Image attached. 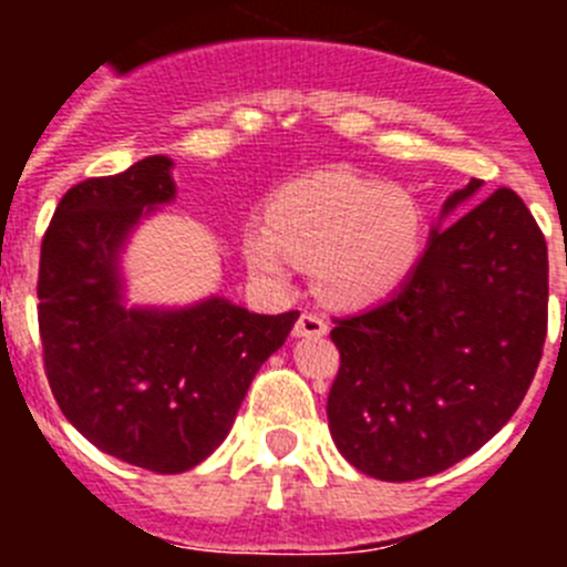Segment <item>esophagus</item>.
Masks as SVG:
<instances>
[{
    "label": "esophagus",
    "instance_id": "34e87169",
    "mask_svg": "<svg viewBox=\"0 0 567 567\" xmlns=\"http://www.w3.org/2000/svg\"><path fill=\"white\" fill-rule=\"evenodd\" d=\"M329 332L327 320L320 318V315H312V312H303L298 318V323H295V338H323V334Z\"/></svg>",
    "mask_w": 567,
    "mask_h": 567
}]
</instances>
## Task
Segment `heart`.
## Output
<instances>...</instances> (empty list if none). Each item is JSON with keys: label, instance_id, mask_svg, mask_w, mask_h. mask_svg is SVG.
<instances>
[{"label": "heart", "instance_id": "1", "mask_svg": "<svg viewBox=\"0 0 567 567\" xmlns=\"http://www.w3.org/2000/svg\"><path fill=\"white\" fill-rule=\"evenodd\" d=\"M249 272L284 284L292 264H312V284L332 307L360 309L405 284L423 252V213L394 184L332 167L287 182L269 198L267 224L240 229Z\"/></svg>", "mask_w": 567, "mask_h": 567}]
</instances>
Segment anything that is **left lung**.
Masks as SVG:
<instances>
[{
	"instance_id": "left-lung-1",
	"label": "left lung",
	"mask_w": 567,
	"mask_h": 567,
	"mask_svg": "<svg viewBox=\"0 0 567 567\" xmlns=\"http://www.w3.org/2000/svg\"><path fill=\"white\" fill-rule=\"evenodd\" d=\"M480 193V178L454 189L403 287L332 329L329 432L374 480L432 477L477 452L517 412L543 358L545 238L514 189Z\"/></svg>"
}]
</instances>
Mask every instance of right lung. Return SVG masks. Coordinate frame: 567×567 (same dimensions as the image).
Here are the masks:
<instances>
[{"mask_svg":"<svg viewBox=\"0 0 567 567\" xmlns=\"http://www.w3.org/2000/svg\"><path fill=\"white\" fill-rule=\"evenodd\" d=\"M173 202L167 155L87 178L59 202L39 264V332L59 409L104 454L155 474L195 468L224 443L252 378L298 320L224 295L130 303V238Z\"/></svg>","mask_w":567,"mask_h":567,"instance_id":"obj_1","label":"right lung"}]
</instances>
